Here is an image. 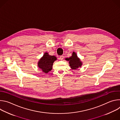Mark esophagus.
I'll use <instances>...</instances> for the list:
<instances>
[{
	"instance_id": "obj_1",
	"label": "esophagus",
	"mask_w": 120,
	"mask_h": 120,
	"mask_svg": "<svg viewBox=\"0 0 120 120\" xmlns=\"http://www.w3.org/2000/svg\"><path fill=\"white\" fill-rule=\"evenodd\" d=\"M64 56H60V59L61 60H63L64 59Z\"/></svg>"
}]
</instances>
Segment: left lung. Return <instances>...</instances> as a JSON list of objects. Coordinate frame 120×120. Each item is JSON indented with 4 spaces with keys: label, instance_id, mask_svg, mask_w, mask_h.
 I'll return each mask as SVG.
<instances>
[{
    "label": "left lung",
    "instance_id": "1",
    "mask_svg": "<svg viewBox=\"0 0 120 120\" xmlns=\"http://www.w3.org/2000/svg\"><path fill=\"white\" fill-rule=\"evenodd\" d=\"M65 60L67 61H69V65L73 70H76L79 67H81L82 65V62L75 52L72 53L71 56L69 58H65Z\"/></svg>",
    "mask_w": 120,
    "mask_h": 120
}]
</instances>
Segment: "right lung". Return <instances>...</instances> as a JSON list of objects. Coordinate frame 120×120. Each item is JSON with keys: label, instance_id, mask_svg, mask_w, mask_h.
Segmentation results:
<instances>
[{"label": "right lung", "instance_id": "1", "mask_svg": "<svg viewBox=\"0 0 120 120\" xmlns=\"http://www.w3.org/2000/svg\"><path fill=\"white\" fill-rule=\"evenodd\" d=\"M57 60L56 56H50L47 52L44 54L43 56L38 63V66L44 73H48L52 69L54 62Z\"/></svg>", "mask_w": 120, "mask_h": 120}]
</instances>
